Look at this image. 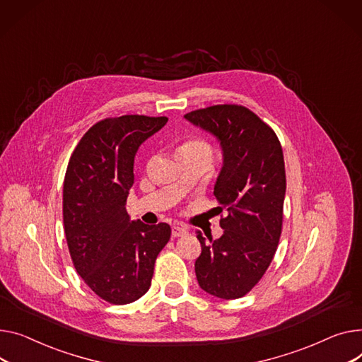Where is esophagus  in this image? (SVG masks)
Here are the masks:
<instances>
[{
    "instance_id": "obj_1",
    "label": "esophagus",
    "mask_w": 362,
    "mask_h": 362,
    "mask_svg": "<svg viewBox=\"0 0 362 362\" xmlns=\"http://www.w3.org/2000/svg\"><path fill=\"white\" fill-rule=\"evenodd\" d=\"M187 234V228L183 227V226H179V224H175L172 227V235L173 237H180V235H185Z\"/></svg>"
}]
</instances>
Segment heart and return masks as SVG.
<instances>
[{
  "instance_id": "b5f03b06",
  "label": "heart",
  "mask_w": 362,
  "mask_h": 362,
  "mask_svg": "<svg viewBox=\"0 0 362 362\" xmlns=\"http://www.w3.org/2000/svg\"><path fill=\"white\" fill-rule=\"evenodd\" d=\"M180 151H198V153H204V154H208L211 156V147L208 146V144L202 139H192V141H187L185 146L182 147Z\"/></svg>"
}]
</instances>
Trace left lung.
Here are the masks:
<instances>
[{"label":"left lung","mask_w":362,"mask_h":362,"mask_svg":"<svg viewBox=\"0 0 362 362\" xmlns=\"http://www.w3.org/2000/svg\"><path fill=\"white\" fill-rule=\"evenodd\" d=\"M185 119L214 135L223 151L214 195L227 211L220 220L224 231L216 240L197 233L202 247L197 279L205 293L235 300L267 272L279 243L286 189L282 148L275 132L243 106L216 105Z\"/></svg>","instance_id":"8db88e82"}]
</instances>
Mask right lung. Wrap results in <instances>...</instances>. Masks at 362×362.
<instances>
[{
	"mask_svg": "<svg viewBox=\"0 0 362 362\" xmlns=\"http://www.w3.org/2000/svg\"><path fill=\"white\" fill-rule=\"evenodd\" d=\"M167 117L125 115L93 125L72 153L64 180V228L72 263L90 290L129 304L150 290L154 263L170 226L131 220L134 158Z\"/></svg>",
	"mask_w": 362,
	"mask_h": 362,
	"instance_id": "add662e5",
	"label": "right lung"
}]
</instances>
